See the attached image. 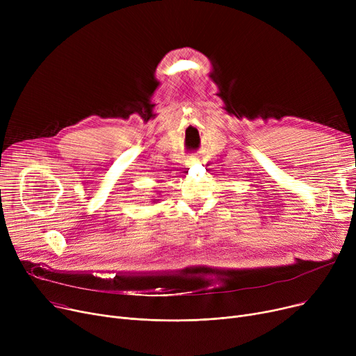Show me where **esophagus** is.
I'll list each match as a JSON object with an SVG mask.
<instances>
[{"label": "esophagus", "mask_w": 356, "mask_h": 356, "mask_svg": "<svg viewBox=\"0 0 356 356\" xmlns=\"http://www.w3.org/2000/svg\"><path fill=\"white\" fill-rule=\"evenodd\" d=\"M199 160H200V159H199V157H192V159H191V161H189V163H191V164H192V163H197V161H199Z\"/></svg>", "instance_id": "34e87169"}]
</instances>
